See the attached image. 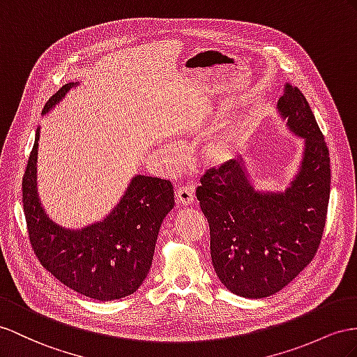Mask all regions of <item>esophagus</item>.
Returning <instances> with one entry per match:
<instances>
[{"label": "esophagus", "instance_id": "esophagus-1", "mask_svg": "<svg viewBox=\"0 0 357 357\" xmlns=\"http://www.w3.org/2000/svg\"><path fill=\"white\" fill-rule=\"evenodd\" d=\"M176 202L179 205L188 206L195 202V187L193 185H185L181 187L176 191Z\"/></svg>", "mask_w": 357, "mask_h": 357}]
</instances>
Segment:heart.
<instances>
[{
    "label": "heart",
    "mask_w": 357,
    "mask_h": 357,
    "mask_svg": "<svg viewBox=\"0 0 357 357\" xmlns=\"http://www.w3.org/2000/svg\"><path fill=\"white\" fill-rule=\"evenodd\" d=\"M170 157L172 158H178L179 157V149L172 148L170 151ZM235 153V140L231 135H218L215 139L209 142L205 149H204V160L209 166H223L227 161H231L234 158Z\"/></svg>",
    "instance_id": "1"
}]
</instances>
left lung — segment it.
<instances>
[{
    "label": "left lung",
    "mask_w": 357,
    "mask_h": 357,
    "mask_svg": "<svg viewBox=\"0 0 357 357\" xmlns=\"http://www.w3.org/2000/svg\"><path fill=\"white\" fill-rule=\"evenodd\" d=\"M278 109L305 139L303 161L283 193L258 191L234 160L209 169L196 191L209 223L218 279L234 294L268 297L312 261L321 243L331 197V157L300 89L287 84Z\"/></svg>",
    "instance_id": "8db88e82"
}]
</instances>
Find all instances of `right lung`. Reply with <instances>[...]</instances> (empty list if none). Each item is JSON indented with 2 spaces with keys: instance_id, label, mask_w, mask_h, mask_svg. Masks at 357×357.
Returning a JSON list of instances; mask_svg holds the SVG:
<instances>
[{
  "instance_id": "add662e5",
  "label": "right lung",
  "mask_w": 357,
  "mask_h": 357,
  "mask_svg": "<svg viewBox=\"0 0 357 357\" xmlns=\"http://www.w3.org/2000/svg\"><path fill=\"white\" fill-rule=\"evenodd\" d=\"M77 86L69 83L52 95L43 114ZM39 130L22 178V204L30 244L54 278L86 297L108 301L132 294L152 266L161 223L175 206L167 179L137 175L102 222L81 231L65 229L43 211L36 188Z\"/></svg>"
}]
</instances>
